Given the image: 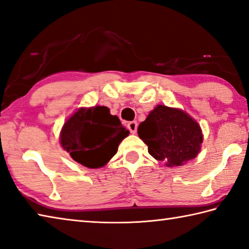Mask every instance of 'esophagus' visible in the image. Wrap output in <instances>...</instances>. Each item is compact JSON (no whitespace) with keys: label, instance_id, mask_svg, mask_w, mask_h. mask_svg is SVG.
<instances>
[{"label":"esophagus","instance_id":"1","mask_svg":"<svg viewBox=\"0 0 249 249\" xmlns=\"http://www.w3.org/2000/svg\"><path fill=\"white\" fill-rule=\"evenodd\" d=\"M137 127H138V124L136 121H131L127 124V128L129 129L131 134H136V131H137Z\"/></svg>","mask_w":249,"mask_h":249}]
</instances>
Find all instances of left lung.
<instances>
[{
  "label": "left lung",
  "instance_id": "1",
  "mask_svg": "<svg viewBox=\"0 0 249 249\" xmlns=\"http://www.w3.org/2000/svg\"><path fill=\"white\" fill-rule=\"evenodd\" d=\"M139 138L152 157L168 167L180 166L196 157L203 135L199 125L186 112L160 105L138 127Z\"/></svg>",
  "mask_w": 249,
  "mask_h": 249
}]
</instances>
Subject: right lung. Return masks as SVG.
I'll use <instances>...</instances> for the list:
<instances>
[{"mask_svg":"<svg viewBox=\"0 0 249 249\" xmlns=\"http://www.w3.org/2000/svg\"><path fill=\"white\" fill-rule=\"evenodd\" d=\"M129 134L107 107L82 108L63 125L60 143L71 158L89 168H99L118 152Z\"/></svg>","mask_w":249,"mask_h":249,"instance_id":"right-lung-1","label":"right lung"}]
</instances>
